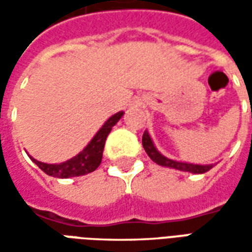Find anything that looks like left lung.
<instances>
[{
	"label": "left lung",
	"mask_w": 252,
	"mask_h": 252,
	"mask_svg": "<svg viewBox=\"0 0 252 252\" xmlns=\"http://www.w3.org/2000/svg\"><path fill=\"white\" fill-rule=\"evenodd\" d=\"M142 143L148 157L153 159L155 163L164 166V167H171V169L181 170V171H189V173H193V174H204V173L212 169V164L201 166V164L182 163V162H177V160H171V159L166 158V157H163L162 154L159 153L157 148L154 147V143L147 131H144V133H143Z\"/></svg>",
	"instance_id": "left-lung-1"
}]
</instances>
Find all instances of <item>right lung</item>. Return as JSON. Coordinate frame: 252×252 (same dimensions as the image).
<instances>
[{"label":"right lung","mask_w":252,"mask_h":252,"mask_svg":"<svg viewBox=\"0 0 252 252\" xmlns=\"http://www.w3.org/2000/svg\"><path fill=\"white\" fill-rule=\"evenodd\" d=\"M123 115H124L123 112H119L115 116H112L109 120L102 126V128L97 132V135L92 139V142L85 147L82 153H79L77 157H74V158L67 160L64 163L48 164L39 162V160H36L33 158L31 159L46 174L51 175V177H57V178H70V177H79V175L92 173L101 163L105 140H106V137L109 135L112 126H116V123L120 120Z\"/></svg>","instance_id":"1"}]
</instances>
